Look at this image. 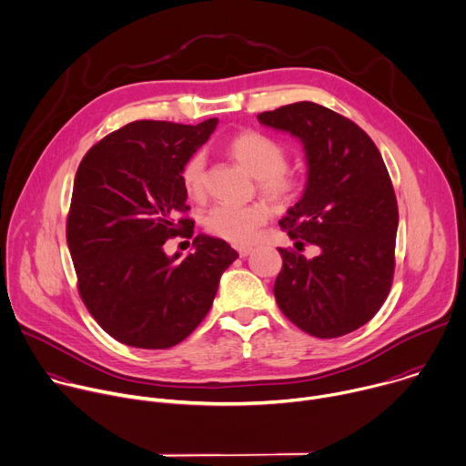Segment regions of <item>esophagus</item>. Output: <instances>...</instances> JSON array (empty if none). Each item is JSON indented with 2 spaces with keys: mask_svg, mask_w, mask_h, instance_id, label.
<instances>
[{
  "mask_svg": "<svg viewBox=\"0 0 466 466\" xmlns=\"http://www.w3.org/2000/svg\"><path fill=\"white\" fill-rule=\"evenodd\" d=\"M237 251L240 257H248L253 251V248L251 246H237Z\"/></svg>",
  "mask_w": 466,
  "mask_h": 466,
  "instance_id": "34e87169",
  "label": "esophagus"
}]
</instances>
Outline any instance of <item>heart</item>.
<instances>
[{
  "label": "heart",
  "mask_w": 466,
  "mask_h": 466,
  "mask_svg": "<svg viewBox=\"0 0 466 466\" xmlns=\"http://www.w3.org/2000/svg\"><path fill=\"white\" fill-rule=\"evenodd\" d=\"M226 152L257 177L258 191L279 208L294 204L303 191V177L287 165L289 150L275 137L258 130H242L231 136ZM183 191L193 200H202L208 191V163L204 152L197 150L183 161L179 168ZM271 218V208L266 202L248 206L217 204L204 218L209 235L242 246L255 240L258 229Z\"/></svg>",
  "instance_id": "1"
}]
</instances>
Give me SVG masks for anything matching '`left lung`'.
Instances as JSON below:
<instances>
[{
  "instance_id": "obj_1",
  "label": "left lung",
  "mask_w": 466,
  "mask_h": 466,
  "mask_svg": "<svg viewBox=\"0 0 466 466\" xmlns=\"http://www.w3.org/2000/svg\"><path fill=\"white\" fill-rule=\"evenodd\" d=\"M257 119L305 145L307 189L279 226L298 249L319 248L314 258L279 248L275 301L310 336L349 334L380 310L393 283L399 208L386 163L356 123L321 105L294 103Z\"/></svg>"
}]
</instances>
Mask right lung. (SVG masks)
Wrapping results in <instances>:
<instances>
[{
	"mask_svg": "<svg viewBox=\"0 0 466 466\" xmlns=\"http://www.w3.org/2000/svg\"><path fill=\"white\" fill-rule=\"evenodd\" d=\"M217 123L134 121L93 145L78 165L66 224L78 294L125 345L183 341L208 316L220 275L238 257L206 235H197L196 251L183 259L162 251L172 236H195L179 168Z\"/></svg>",
	"mask_w": 466,
	"mask_h": 466,
	"instance_id": "add662e5",
	"label": "right lung"
}]
</instances>
